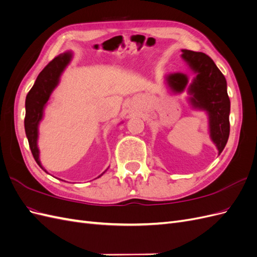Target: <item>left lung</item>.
I'll list each match as a JSON object with an SVG mask.
<instances>
[{"mask_svg": "<svg viewBox=\"0 0 257 257\" xmlns=\"http://www.w3.org/2000/svg\"><path fill=\"white\" fill-rule=\"evenodd\" d=\"M181 51V58L196 74L195 78L188 84V76L174 73L165 77L166 83L174 93H182L188 87L189 103L194 109L208 114L210 138L221 154L229 136L230 100L226 79L207 54L186 49Z\"/></svg>", "mask_w": 257, "mask_h": 257, "instance_id": "1", "label": "left lung"}]
</instances>
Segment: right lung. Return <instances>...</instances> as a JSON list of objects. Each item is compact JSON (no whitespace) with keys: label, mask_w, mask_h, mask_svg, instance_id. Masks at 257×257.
Masks as SVG:
<instances>
[{"label":"right lung","mask_w":257,"mask_h":257,"mask_svg":"<svg viewBox=\"0 0 257 257\" xmlns=\"http://www.w3.org/2000/svg\"><path fill=\"white\" fill-rule=\"evenodd\" d=\"M72 51H65L54 58L40 73V75L37 76L34 85L28 93L26 98V135L28 137L30 149L32 151L36 163L46 173H47V170L42 166L40 160V149H38L37 146L38 125H40V122L43 119L44 109L50 98L51 93L58 87L60 82V77L62 73L64 72L66 66L69 64V62L72 61ZM105 172L100 174L97 178L103 176Z\"/></svg>","instance_id":"1"}]
</instances>
